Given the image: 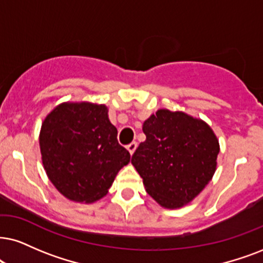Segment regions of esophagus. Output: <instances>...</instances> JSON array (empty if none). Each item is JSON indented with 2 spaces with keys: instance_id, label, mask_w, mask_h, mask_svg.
Here are the masks:
<instances>
[{
  "instance_id": "1",
  "label": "esophagus",
  "mask_w": 263,
  "mask_h": 263,
  "mask_svg": "<svg viewBox=\"0 0 263 263\" xmlns=\"http://www.w3.org/2000/svg\"><path fill=\"white\" fill-rule=\"evenodd\" d=\"M126 148H127V151L129 152V154H134V153H135V151H136V148H137V143H136V142H132V143H129V144L127 145V147H126Z\"/></svg>"
}]
</instances>
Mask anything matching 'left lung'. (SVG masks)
<instances>
[{
	"mask_svg": "<svg viewBox=\"0 0 263 263\" xmlns=\"http://www.w3.org/2000/svg\"><path fill=\"white\" fill-rule=\"evenodd\" d=\"M145 139L132 165L145 191L165 209L188 205L214 177L220 143L201 119L183 111L159 109L143 124Z\"/></svg>",
	"mask_w": 263,
	"mask_h": 263,
	"instance_id": "8db88e82",
	"label": "left lung"
}]
</instances>
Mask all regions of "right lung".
<instances>
[{
  "label": "right lung",
  "mask_w": 263,
  "mask_h": 263,
  "mask_svg": "<svg viewBox=\"0 0 263 263\" xmlns=\"http://www.w3.org/2000/svg\"><path fill=\"white\" fill-rule=\"evenodd\" d=\"M116 136L104 104L64 102L48 112L40 131V151L47 177L62 195L85 204L107 195L131 158Z\"/></svg>",
  "instance_id": "add662e5"
}]
</instances>
